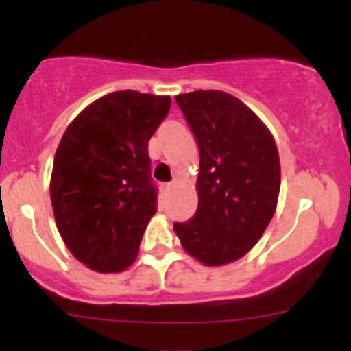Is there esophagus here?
Listing matches in <instances>:
<instances>
[{"mask_svg": "<svg viewBox=\"0 0 351 351\" xmlns=\"http://www.w3.org/2000/svg\"><path fill=\"white\" fill-rule=\"evenodd\" d=\"M173 186H175V183H165V186H162V189H165L166 192H169V190H171Z\"/></svg>", "mask_w": 351, "mask_h": 351, "instance_id": "esophagus-1", "label": "esophagus"}]
</instances>
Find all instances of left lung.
<instances>
[{"instance_id":"obj_1","label":"left lung","mask_w":351,"mask_h":351,"mask_svg":"<svg viewBox=\"0 0 351 351\" xmlns=\"http://www.w3.org/2000/svg\"><path fill=\"white\" fill-rule=\"evenodd\" d=\"M200 151L198 207L175 222L182 246L208 267L244 256L270 224L280 192L275 141L232 95L198 90L175 97Z\"/></svg>"}]
</instances>
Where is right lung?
<instances>
[{"label": "right lung", "mask_w": 351, "mask_h": 351, "mask_svg": "<svg viewBox=\"0 0 351 351\" xmlns=\"http://www.w3.org/2000/svg\"><path fill=\"white\" fill-rule=\"evenodd\" d=\"M169 97L123 90L86 107L66 129L51 180L56 224L88 268L112 274L134 263L158 210L147 143Z\"/></svg>", "instance_id": "right-lung-1"}]
</instances>
